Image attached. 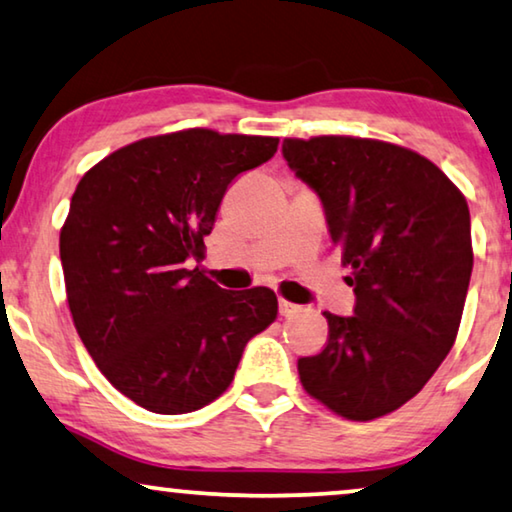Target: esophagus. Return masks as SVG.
I'll return each instance as SVG.
<instances>
[{
  "mask_svg": "<svg viewBox=\"0 0 512 512\" xmlns=\"http://www.w3.org/2000/svg\"><path fill=\"white\" fill-rule=\"evenodd\" d=\"M278 310H280L282 317H292V315H296V312H301L303 308H301V305L292 303V301H287V299H280L278 301Z\"/></svg>",
  "mask_w": 512,
  "mask_h": 512,
  "instance_id": "obj_1",
  "label": "esophagus"
}]
</instances>
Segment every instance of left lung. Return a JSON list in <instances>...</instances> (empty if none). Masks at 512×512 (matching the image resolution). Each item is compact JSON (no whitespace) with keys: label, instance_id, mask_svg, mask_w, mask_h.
<instances>
[{"label":"left lung","instance_id":"left-lung-1","mask_svg":"<svg viewBox=\"0 0 512 512\" xmlns=\"http://www.w3.org/2000/svg\"><path fill=\"white\" fill-rule=\"evenodd\" d=\"M282 156L322 200L352 317L324 312L329 340L299 358L305 393L349 421L400 409L451 352L474 250L464 195L432 160L349 135L287 137Z\"/></svg>","mask_w":512,"mask_h":512}]
</instances>
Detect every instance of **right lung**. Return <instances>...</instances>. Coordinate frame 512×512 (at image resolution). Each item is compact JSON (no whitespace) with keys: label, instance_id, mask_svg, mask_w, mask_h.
<instances>
[{"label":"right lung","instance_id":"right-lung-1","mask_svg":"<svg viewBox=\"0 0 512 512\" xmlns=\"http://www.w3.org/2000/svg\"><path fill=\"white\" fill-rule=\"evenodd\" d=\"M276 151L278 137L188 128L117 149L75 188L59 234L73 324L105 379L154 414L220 398L278 315L273 289L227 292L186 266L227 186Z\"/></svg>","mask_w":512,"mask_h":512}]
</instances>
